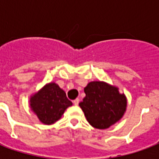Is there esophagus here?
Instances as JSON below:
<instances>
[{
    "label": "esophagus",
    "mask_w": 159,
    "mask_h": 159,
    "mask_svg": "<svg viewBox=\"0 0 159 159\" xmlns=\"http://www.w3.org/2000/svg\"><path fill=\"white\" fill-rule=\"evenodd\" d=\"M73 103H74V105H78V103H79V99L78 98L75 99V100H73Z\"/></svg>",
    "instance_id": "esophagus-1"
}]
</instances>
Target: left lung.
<instances>
[{
  "instance_id": "1",
  "label": "left lung",
  "mask_w": 159,
  "mask_h": 159,
  "mask_svg": "<svg viewBox=\"0 0 159 159\" xmlns=\"http://www.w3.org/2000/svg\"><path fill=\"white\" fill-rule=\"evenodd\" d=\"M84 93L86 96L79 106L93 127L106 129L123 117L127 100L117 88L104 82H91L85 87Z\"/></svg>"
}]
</instances>
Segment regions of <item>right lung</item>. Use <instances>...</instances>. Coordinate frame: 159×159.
I'll return each instance as SVG.
<instances>
[{
	"instance_id": "right-lung-1",
	"label": "right lung",
	"mask_w": 159,
	"mask_h": 159,
	"mask_svg": "<svg viewBox=\"0 0 159 159\" xmlns=\"http://www.w3.org/2000/svg\"><path fill=\"white\" fill-rule=\"evenodd\" d=\"M71 105L65 91L54 83L47 84L30 98L31 109L44 124L55 123Z\"/></svg>"
}]
</instances>
